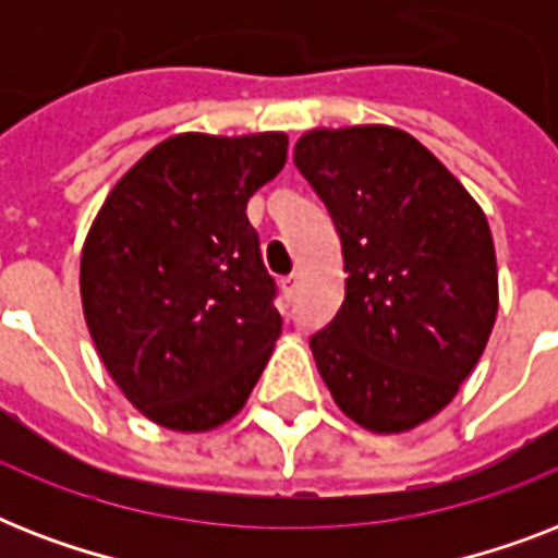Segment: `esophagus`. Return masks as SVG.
Wrapping results in <instances>:
<instances>
[{"label": "esophagus", "instance_id": "obj_1", "mask_svg": "<svg viewBox=\"0 0 558 558\" xmlns=\"http://www.w3.org/2000/svg\"><path fill=\"white\" fill-rule=\"evenodd\" d=\"M280 289H283V295L292 301V298H295V292H298V275H287V278L280 280Z\"/></svg>", "mask_w": 558, "mask_h": 558}]
</instances>
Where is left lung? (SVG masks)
Listing matches in <instances>:
<instances>
[{"label":"left lung","instance_id":"1","mask_svg":"<svg viewBox=\"0 0 558 558\" xmlns=\"http://www.w3.org/2000/svg\"><path fill=\"white\" fill-rule=\"evenodd\" d=\"M295 168L339 231L344 301L310 339L336 405L367 432L399 434L449 405L498 315L484 210L393 126L313 130Z\"/></svg>","mask_w":558,"mask_h":558}]
</instances>
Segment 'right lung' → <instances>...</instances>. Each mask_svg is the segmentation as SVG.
I'll list each match as a JSON object with an SVG mask.
<instances>
[{"label":"right lung","mask_w":558,"mask_h":558,"mask_svg":"<svg viewBox=\"0 0 558 558\" xmlns=\"http://www.w3.org/2000/svg\"><path fill=\"white\" fill-rule=\"evenodd\" d=\"M287 135L185 133L121 177L81 257L86 327L153 423L208 432L245 405L280 336L275 278L245 217Z\"/></svg>","instance_id":"obj_1"}]
</instances>
